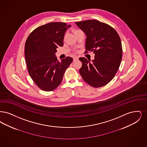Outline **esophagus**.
Listing matches in <instances>:
<instances>
[{
	"label": "esophagus",
	"mask_w": 147,
	"mask_h": 147,
	"mask_svg": "<svg viewBox=\"0 0 147 147\" xmlns=\"http://www.w3.org/2000/svg\"><path fill=\"white\" fill-rule=\"evenodd\" d=\"M78 59V57H74V61H76Z\"/></svg>",
	"instance_id": "34e87169"
}]
</instances>
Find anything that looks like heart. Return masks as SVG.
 Instances as JSON below:
<instances>
[{
	"label": "heart",
	"mask_w": 147,
	"mask_h": 147,
	"mask_svg": "<svg viewBox=\"0 0 147 147\" xmlns=\"http://www.w3.org/2000/svg\"><path fill=\"white\" fill-rule=\"evenodd\" d=\"M76 31H77V30H76Z\"/></svg>",
	"instance_id": "obj_1"
}]
</instances>
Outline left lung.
Here are the masks:
<instances>
[{"mask_svg":"<svg viewBox=\"0 0 147 147\" xmlns=\"http://www.w3.org/2000/svg\"><path fill=\"white\" fill-rule=\"evenodd\" d=\"M75 24L87 36L85 53L93 51L95 54L91 63L85 57L79 58L82 64L80 74L90 86L102 87L113 80L121 64L120 38L114 28L98 20H86Z\"/></svg>","mask_w":147,"mask_h":147,"instance_id":"left-lung-1","label":"left lung"}]
</instances>
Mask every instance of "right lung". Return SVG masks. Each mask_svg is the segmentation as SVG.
Wrapping results in <instances>:
<instances>
[{
    "label": "right lung",
    "instance_id": "1",
    "mask_svg": "<svg viewBox=\"0 0 147 147\" xmlns=\"http://www.w3.org/2000/svg\"><path fill=\"white\" fill-rule=\"evenodd\" d=\"M71 25L51 22L33 30L26 41L25 55L28 73L40 89L49 92L61 83L64 73L73 59L57 60L58 47L63 46L64 34Z\"/></svg>",
    "mask_w": 147,
    "mask_h": 147
}]
</instances>
